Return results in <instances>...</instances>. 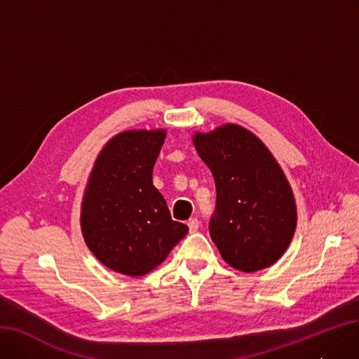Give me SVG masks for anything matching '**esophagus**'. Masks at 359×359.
Here are the masks:
<instances>
[{
	"label": "esophagus",
	"instance_id": "1",
	"mask_svg": "<svg viewBox=\"0 0 359 359\" xmlns=\"http://www.w3.org/2000/svg\"><path fill=\"white\" fill-rule=\"evenodd\" d=\"M187 225H189V228H190V233H196L197 229H198V226H200V222H198L197 218H191Z\"/></svg>",
	"mask_w": 359,
	"mask_h": 359
}]
</instances>
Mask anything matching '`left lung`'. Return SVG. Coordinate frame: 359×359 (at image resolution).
I'll return each instance as SVG.
<instances>
[{"mask_svg": "<svg viewBox=\"0 0 359 359\" xmlns=\"http://www.w3.org/2000/svg\"><path fill=\"white\" fill-rule=\"evenodd\" d=\"M193 142L217 187L209 233L222 259L243 272L274 265L297 222L294 196L276 157L236 123L196 133Z\"/></svg>", "mask_w": 359, "mask_h": 359, "instance_id": "left-lung-1", "label": "left lung"}]
</instances>
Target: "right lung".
Listing matches in <instances>:
<instances>
[{"mask_svg": "<svg viewBox=\"0 0 359 359\" xmlns=\"http://www.w3.org/2000/svg\"><path fill=\"white\" fill-rule=\"evenodd\" d=\"M166 130L125 131L100 151L85 189L81 229L107 268L138 277L159 266L189 226L170 218L153 185V166Z\"/></svg>", "mask_w": 359, "mask_h": 359, "instance_id": "right-lung-1", "label": "right lung"}]
</instances>
